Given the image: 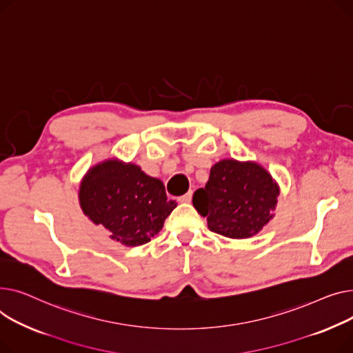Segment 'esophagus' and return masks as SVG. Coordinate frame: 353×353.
<instances>
[{"label": "esophagus", "mask_w": 353, "mask_h": 353, "mask_svg": "<svg viewBox=\"0 0 353 353\" xmlns=\"http://www.w3.org/2000/svg\"><path fill=\"white\" fill-rule=\"evenodd\" d=\"M192 191H188V192H186L185 195H182L181 198H179V202H182V203H190L191 201H192Z\"/></svg>", "instance_id": "obj_1"}]
</instances>
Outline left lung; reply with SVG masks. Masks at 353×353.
<instances>
[{
    "label": "left lung",
    "mask_w": 353,
    "mask_h": 353,
    "mask_svg": "<svg viewBox=\"0 0 353 353\" xmlns=\"http://www.w3.org/2000/svg\"><path fill=\"white\" fill-rule=\"evenodd\" d=\"M278 195V183L259 163L222 159L211 168L205 188L195 191L192 203L212 232L243 239L272 219Z\"/></svg>",
    "instance_id": "obj_1"
}]
</instances>
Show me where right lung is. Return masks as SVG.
Wrapping results in <instances>:
<instances>
[{"instance_id": "add662e5", "label": "right lung", "mask_w": 353, "mask_h": 353, "mask_svg": "<svg viewBox=\"0 0 353 353\" xmlns=\"http://www.w3.org/2000/svg\"><path fill=\"white\" fill-rule=\"evenodd\" d=\"M81 210L127 246L151 241L176 206L163 183L135 163L107 159L92 167L79 186Z\"/></svg>"}]
</instances>
